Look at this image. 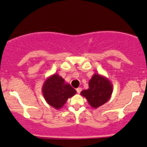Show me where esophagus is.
Returning a JSON list of instances; mask_svg holds the SVG:
<instances>
[{
	"label": "esophagus",
	"instance_id": "1",
	"mask_svg": "<svg viewBox=\"0 0 147 147\" xmlns=\"http://www.w3.org/2000/svg\"><path fill=\"white\" fill-rule=\"evenodd\" d=\"M81 90H82V88H78L76 89V92H77V93H78V94H79V93L81 92Z\"/></svg>",
	"mask_w": 147,
	"mask_h": 147
}]
</instances>
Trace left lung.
<instances>
[{"mask_svg":"<svg viewBox=\"0 0 147 147\" xmlns=\"http://www.w3.org/2000/svg\"><path fill=\"white\" fill-rule=\"evenodd\" d=\"M89 88L80 92L94 109L107 103L111 97L113 85L109 78L99 74H94L90 80Z\"/></svg>","mask_w":147,"mask_h":147,"instance_id":"1","label":"left lung"}]
</instances>
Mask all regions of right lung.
<instances>
[{"instance_id":"add662e5","label":"right lung","mask_w":147,"mask_h":147,"mask_svg":"<svg viewBox=\"0 0 147 147\" xmlns=\"http://www.w3.org/2000/svg\"><path fill=\"white\" fill-rule=\"evenodd\" d=\"M42 93L49 105L56 109H60L68 99L75 95L76 91L59 74H54L45 80Z\"/></svg>"}]
</instances>
